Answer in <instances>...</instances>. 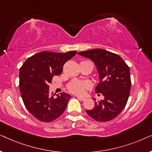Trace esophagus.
<instances>
[{
  "label": "esophagus",
  "mask_w": 152,
  "mask_h": 152,
  "mask_svg": "<svg viewBox=\"0 0 152 152\" xmlns=\"http://www.w3.org/2000/svg\"><path fill=\"white\" fill-rule=\"evenodd\" d=\"M77 98L80 101H84L86 98L85 97H80V96H77Z\"/></svg>",
  "instance_id": "esophagus-1"
}]
</instances>
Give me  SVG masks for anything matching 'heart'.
Returning a JSON list of instances; mask_svg holds the SVG:
<instances>
[{
    "label": "heart",
    "instance_id": "obj_1",
    "mask_svg": "<svg viewBox=\"0 0 152 152\" xmlns=\"http://www.w3.org/2000/svg\"><path fill=\"white\" fill-rule=\"evenodd\" d=\"M89 88L88 83L80 81H72L68 84V88L70 92L77 95L84 94L85 91Z\"/></svg>",
    "mask_w": 152,
    "mask_h": 152
}]
</instances>
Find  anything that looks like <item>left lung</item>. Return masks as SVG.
I'll use <instances>...</instances> for the list:
<instances>
[{
  "label": "left lung",
  "instance_id": "left-lung-1",
  "mask_svg": "<svg viewBox=\"0 0 152 152\" xmlns=\"http://www.w3.org/2000/svg\"><path fill=\"white\" fill-rule=\"evenodd\" d=\"M77 54L91 59L96 65L100 82L95 92L104 97L98 102L93 99L95 107L86 110L87 114L98 122L112 120L127 103L132 86L129 67L119 55L106 50L92 49Z\"/></svg>",
  "mask_w": 152,
  "mask_h": 152
}]
</instances>
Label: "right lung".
Listing matches in <instances>:
<instances>
[{
    "mask_svg": "<svg viewBox=\"0 0 152 152\" xmlns=\"http://www.w3.org/2000/svg\"><path fill=\"white\" fill-rule=\"evenodd\" d=\"M77 52L66 53L43 51L27 59L19 70V90L24 105L37 120L50 122L60 117L70 95H49V84L63 71L64 65Z\"/></svg>",
    "mask_w": 152,
    "mask_h": 152,
    "instance_id": "add662e5",
    "label": "right lung"
}]
</instances>
